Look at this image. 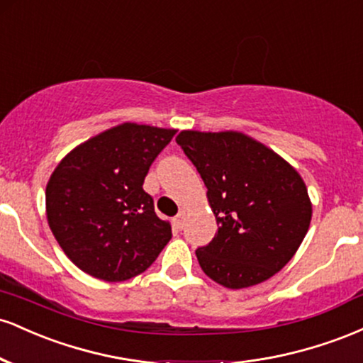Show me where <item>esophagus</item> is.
Returning <instances> with one entry per match:
<instances>
[{"label": "esophagus", "mask_w": 363, "mask_h": 363, "mask_svg": "<svg viewBox=\"0 0 363 363\" xmlns=\"http://www.w3.org/2000/svg\"><path fill=\"white\" fill-rule=\"evenodd\" d=\"M184 222H186V213H184V211H179V213L174 216V220H172L174 227L179 228V230H181V228L184 227Z\"/></svg>", "instance_id": "esophagus-1"}]
</instances>
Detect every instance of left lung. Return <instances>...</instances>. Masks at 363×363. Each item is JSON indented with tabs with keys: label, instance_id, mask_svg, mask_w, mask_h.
<instances>
[{
	"label": "left lung",
	"instance_id": "1",
	"mask_svg": "<svg viewBox=\"0 0 363 363\" xmlns=\"http://www.w3.org/2000/svg\"><path fill=\"white\" fill-rule=\"evenodd\" d=\"M208 189L218 230L196 249L199 266L227 289L268 280L297 252L312 206L298 172L242 133L182 131L176 138Z\"/></svg>",
	"mask_w": 363,
	"mask_h": 363
}]
</instances>
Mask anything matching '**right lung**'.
I'll list each match as a JSON object with an SVG mask.
<instances>
[{
  "instance_id": "right-lung-1",
  "label": "right lung",
  "mask_w": 363,
  "mask_h": 363,
  "mask_svg": "<svg viewBox=\"0 0 363 363\" xmlns=\"http://www.w3.org/2000/svg\"><path fill=\"white\" fill-rule=\"evenodd\" d=\"M176 129L124 123L69 152L45 187L54 237L82 272L104 281L143 273L172 237L143 182Z\"/></svg>"
}]
</instances>
